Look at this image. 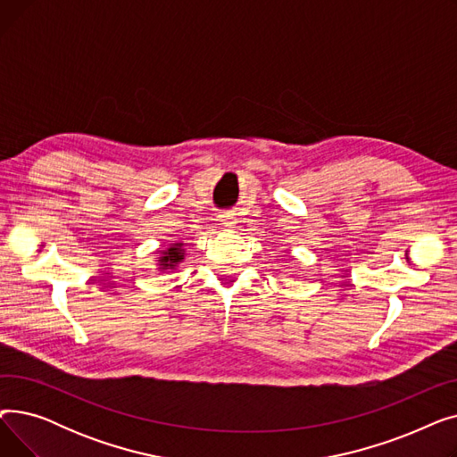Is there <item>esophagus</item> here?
Returning a JSON list of instances; mask_svg holds the SVG:
<instances>
[{"label": "esophagus", "instance_id": "obj_1", "mask_svg": "<svg viewBox=\"0 0 457 457\" xmlns=\"http://www.w3.org/2000/svg\"><path fill=\"white\" fill-rule=\"evenodd\" d=\"M219 220H220L226 228H233V226L237 224V216H235L233 211H222V212L219 214Z\"/></svg>", "mask_w": 457, "mask_h": 457}]
</instances>
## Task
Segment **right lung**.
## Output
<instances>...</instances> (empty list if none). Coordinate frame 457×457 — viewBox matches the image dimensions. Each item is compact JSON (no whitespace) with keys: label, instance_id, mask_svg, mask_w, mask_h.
<instances>
[{"label":"right lung","instance_id":"add662e5","mask_svg":"<svg viewBox=\"0 0 457 457\" xmlns=\"http://www.w3.org/2000/svg\"><path fill=\"white\" fill-rule=\"evenodd\" d=\"M181 259H183L181 245H174L172 248H168V252H164V253H162V257L159 259V262H161V269H174Z\"/></svg>","mask_w":457,"mask_h":457}]
</instances>
